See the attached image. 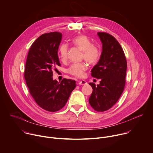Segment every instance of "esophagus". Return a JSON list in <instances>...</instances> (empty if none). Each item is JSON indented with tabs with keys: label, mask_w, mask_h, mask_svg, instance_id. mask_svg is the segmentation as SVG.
I'll return each mask as SVG.
<instances>
[{
	"label": "esophagus",
	"mask_w": 153,
	"mask_h": 153,
	"mask_svg": "<svg viewBox=\"0 0 153 153\" xmlns=\"http://www.w3.org/2000/svg\"><path fill=\"white\" fill-rule=\"evenodd\" d=\"M86 83H87L84 80H80L78 82V84L80 85H86Z\"/></svg>",
	"instance_id": "34e87169"
}]
</instances>
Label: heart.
<instances>
[{
    "label": "heart",
    "instance_id": "obj_1",
    "mask_svg": "<svg viewBox=\"0 0 153 153\" xmlns=\"http://www.w3.org/2000/svg\"><path fill=\"white\" fill-rule=\"evenodd\" d=\"M73 45L77 47L82 50V59H85L91 64L97 63L100 58L101 51L99 47L93 44L91 40L85 35H80L74 37L71 40ZM68 46L62 43L58 50L59 58L62 62H65L67 59ZM88 68V65L86 62L74 63L67 70V72L74 76L82 77L84 76L85 71Z\"/></svg>",
    "mask_w": 153,
    "mask_h": 153
}]
</instances>
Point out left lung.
<instances>
[{
  "label": "left lung",
  "instance_id": "8db88e82",
  "mask_svg": "<svg viewBox=\"0 0 153 153\" xmlns=\"http://www.w3.org/2000/svg\"><path fill=\"white\" fill-rule=\"evenodd\" d=\"M102 43V52L98 63L91 70V76L100 79V84H89L93 92L89 103L94 110L103 112L118 101L125 85L126 59L118 41L112 35L98 32Z\"/></svg>",
  "mask_w": 153,
  "mask_h": 153
}]
</instances>
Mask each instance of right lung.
I'll list each match as a JSON object with an SVG mask.
<instances>
[{
	"label": "right lung",
	"mask_w": 153,
	"mask_h": 153,
	"mask_svg": "<svg viewBox=\"0 0 153 153\" xmlns=\"http://www.w3.org/2000/svg\"><path fill=\"white\" fill-rule=\"evenodd\" d=\"M62 35L59 32L45 33L39 37L28 51L24 77L30 93L43 110L57 111L65 105L76 82L63 79L53 80V71L60 66L57 51Z\"/></svg>",
	"instance_id": "right-lung-1"
}]
</instances>
